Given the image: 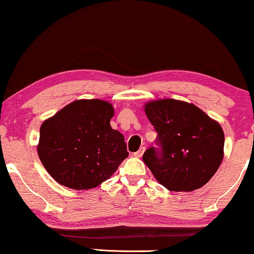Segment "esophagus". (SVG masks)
Wrapping results in <instances>:
<instances>
[{
	"label": "esophagus",
	"instance_id": "obj_1",
	"mask_svg": "<svg viewBox=\"0 0 254 254\" xmlns=\"http://www.w3.org/2000/svg\"><path fill=\"white\" fill-rule=\"evenodd\" d=\"M144 151H145V146H141V148H139L138 151L134 152L133 154H134L135 157H137V158H141V157L143 156V153H144Z\"/></svg>",
	"mask_w": 254,
	"mask_h": 254
}]
</instances>
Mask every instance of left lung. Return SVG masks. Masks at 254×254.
<instances>
[{
	"label": "left lung",
	"instance_id": "1",
	"mask_svg": "<svg viewBox=\"0 0 254 254\" xmlns=\"http://www.w3.org/2000/svg\"><path fill=\"white\" fill-rule=\"evenodd\" d=\"M145 115L158 133L159 148H149L143 161L171 191H192L212 179L223 159L225 134L215 120L190 103H146Z\"/></svg>",
	"mask_w": 254,
	"mask_h": 254
}]
</instances>
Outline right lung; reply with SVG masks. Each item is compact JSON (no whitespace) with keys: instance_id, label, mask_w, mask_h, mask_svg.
Wrapping results in <instances>:
<instances>
[{"instance_id":"1","label":"right lung","mask_w":254,"mask_h":254,"mask_svg":"<svg viewBox=\"0 0 254 254\" xmlns=\"http://www.w3.org/2000/svg\"><path fill=\"white\" fill-rule=\"evenodd\" d=\"M113 115L109 102L79 100L43 121L39 158L60 185L75 190L95 188L128 157L124 135L110 125Z\"/></svg>"}]
</instances>
